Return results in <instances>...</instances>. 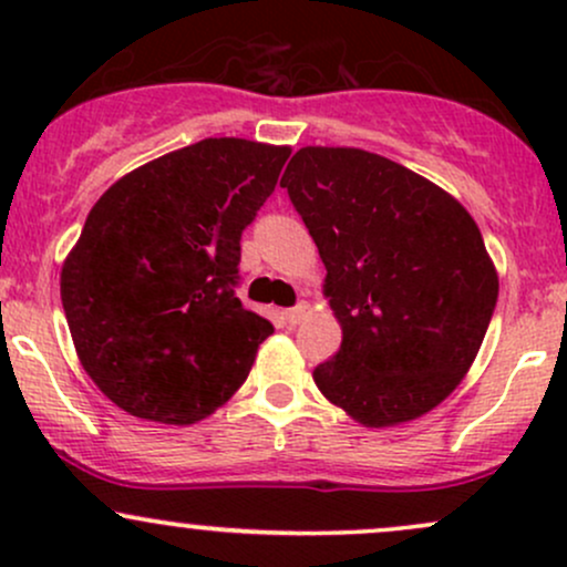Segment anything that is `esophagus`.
Segmentation results:
<instances>
[{"label":"esophagus","instance_id":"34e87169","mask_svg":"<svg viewBox=\"0 0 567 567\" xmlns=\"http://www.w3.org/2000/svg\"><path fill=\"white\" fill-rule=\"evenodd\" d=\"M309 317V303H298L292 309L285 311V322L288 324H301Z\"/></svg>","mask_w":567,"mask_h":567}]
</instances>
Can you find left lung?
<instances>
[{"mask_svg":"<svg viewBox=\"0 0 567 567\" xmlns=\"http://www.w3.org/2000/svg\"><path fill=\"white\" fill-rule=\"evenodd\" d=\"M279 186L328 269L341 349L315 383L365 426L437 408L477 357L498 275L461 202L362 148L306 146Z\"/></svg>","mask_w":567,"mask_h":567,"instance_id":"left-lung-1","label":"left lung"}]
</instances>
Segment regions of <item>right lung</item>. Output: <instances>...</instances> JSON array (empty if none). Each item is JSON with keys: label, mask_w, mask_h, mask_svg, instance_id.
<instances>
[{"label": "right lung", "mask_w": 567, "mask_h": 567, "mask_svg": "<svg viewBox=\"0 0 567 567\" xmlns=\"http://www.w3.org/2000/svg\"><path fill=\"white\" fill-rule=\"evenodd\" d=\"M288 157V146L205 138L95 202L61 301L82 368L114 405L186 426L243 386L275 328L237 298L239 239Z\"/></svg>", "instance_id": "right-lung-1"}]
</instances>
